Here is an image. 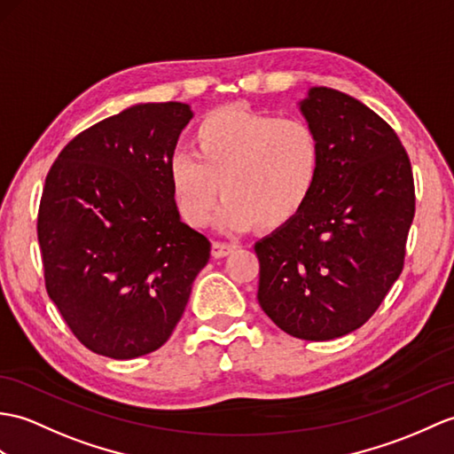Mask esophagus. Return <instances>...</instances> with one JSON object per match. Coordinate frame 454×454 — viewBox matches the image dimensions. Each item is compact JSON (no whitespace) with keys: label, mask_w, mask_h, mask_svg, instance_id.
Returning <instances> with one entry per match:
<instances>
[{"label":"esophagus","mask_w":454,"mask_h":454,"mask_svg":"<svg viewBox=\"0 0 454 454\" xmlns=\"http://www.w3.org/2000/svg\"><path fill=\"white\" fill-rule=\"evenodd\" d=\"M236 249V246L226 244V241H213V257H226L231 251Z\"/></svg>","instance_id":"34e87169"}]
</instances>
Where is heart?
Returning a JSON list of instances; mask_svg holds the SVG:
<instances>
[{
    "label": "heart",
    "mask_w": 454,
    "mask_h": 454,
    "mask_svg": "<svg viewBox=\"0 0 454 454\" xmlns=\"http://www.w3.org/2000/svg\"><path fill=\"white\" fill-rule=\"evenodd\" d=\"M193 154L170 160V184L185 223L203 226L218 195L230 230L270 231L286 226L308 205L321 174L323 149L301 118L230 104L203 115L192 133Z\"/></svg>",
    "instance_id": "b5f03b06"
}]
</instances>
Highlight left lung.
I'll list each match as a JSON object with an SVG mask.
<instances>
[{
	"label": "left lung",
	"mask_w": 454,
	"mask_h": 454,
	"mask_svg": "<svg viewBox=\"0 0 454 454\" xmlns=\"http://www.w3.org/2000/svg\"><path fill=\"white\" fill-rule=\"evenodd\" d=\"M300 108L321 139L301 213L255 244L261 309L301 340H333L372 317L404 267L416 213L398 135L348 94L315 87Z\"/></svg>",
	"instance_id": "8db88e82"
}]
</instances>
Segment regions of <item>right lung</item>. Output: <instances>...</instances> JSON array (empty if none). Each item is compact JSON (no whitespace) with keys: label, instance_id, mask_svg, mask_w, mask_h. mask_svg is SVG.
Returning <instances> with one entry per match:
<instances>
[{"label":"right lung","instance_id":"1","mask_svg":"<svg viewBox=\"0 0 454 454\" xmlns=\"http://www.w3.org/2000/svg\"><path fill=\"white\" fill-rule=\"evenodd\" d=\"M192 115L182 102L137 104L73 137L46 176L36 224L46 290L94 354L158 350L210 259L170 184Z\"/></svg>","mask_w":454,"mask_h":454}]
</instances>
